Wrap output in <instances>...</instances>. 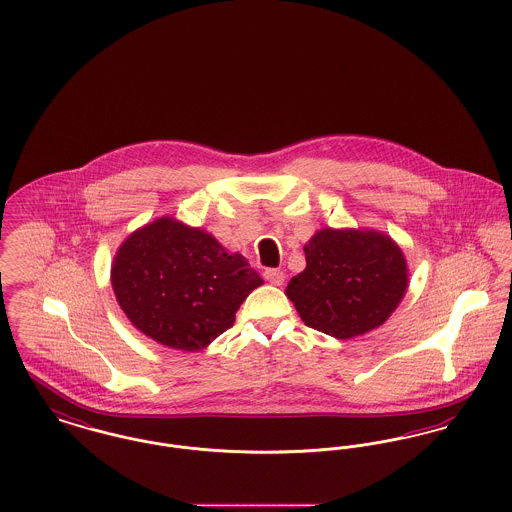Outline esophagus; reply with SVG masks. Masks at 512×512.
<instances>
[{
  "label": "esophagus",
  "mask_w": 512,
  "mask_h": 512,
  "mask_svg": "<svg viewBox=\"0 0 512 512\" xmlns=\"http://www.w3.org/2000/svg\"><path fill=\"white\" fill-rule=\"evenodd\" d=\"M264 277H266L268 283L275 285V287H281L285 283V273L281 269H266Z\"/></svg>",
  "instance_id": "1"
}]
</instances>
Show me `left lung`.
I'll use <instances>...</instances> for the list:
<instances>
[{"mask_svg":"<svg viewBox=\"0 0 512 512\" xmlns=\"http://www.w3.org/2000/svg\"><path fill=\"white\" fill-rule=\"evenodd\" d=\"M304 256L306 268L285 295L302 322L335 339L383 325L408 289L401 246L376 229L323 227L304 244Z\"/></svg>","mask_w":512,"mask_h":512,"instance_id":"left-lung-1","label":"left lung"}]
</instances>
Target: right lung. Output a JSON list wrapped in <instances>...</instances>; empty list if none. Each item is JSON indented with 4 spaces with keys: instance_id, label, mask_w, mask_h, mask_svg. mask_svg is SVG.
<instances>
[{
    "instance_id": "1",
    "label": "right lung",
    "mask_w": 512,
    "mask_h": 512,
    "mask_svg": "<svg viewBox=\"0 0 512 512\" xmlns=\"http://www.w3.org/2000/svg\"><path fill=\"white\" fill-rule=\"evenodd\" d=\"M264 285L243 254L175 217L133 231L111 262L115 298L140 333L169 349H206Z\"/></svg>"
}]
</instances>
